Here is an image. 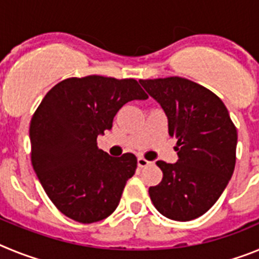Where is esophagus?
<instances>
[{
    "label": "esophagus",
    "mask_w": 259,
    "mask_h": 259,
    "mask_svg": "<svg viewBox=\"0 0 259 259\" xmlns=\"http://www.w3.org/2000/svg\"><path fill=\"white\" fill-rule=\"evenodd\" d=\"M137 164H139V167H146L149 166L150 162L148 159H145L144 157H139L137 158Z\"/></svg>",
    "instance_id": "34e87169"
}]
</instances>
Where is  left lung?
Segmentation results:
<instances>
[{
	"instance_id": "obj_1",
	"label": "left lung",
	"mask_w": 259,
	"mask_h": 259,
	"mask_svg": "<svg viewBox=\"0 0 259 259\" xmlns=\"http://www.w3.org/2000/svg\"><path fill=\"white\" fill-rule=\"evenodd\" d=\"M159 102L175 137L176 163L158 161L162 182L149 188L155 209L172 221L203 215L227 187L236 163L237 130L210 89L179 76L140 80Z\"/></svg>"
}]
</instances>
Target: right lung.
<instances>
[{
	"instance_id": "obj_1",
	"label": "right lung",
	"mask_w": 259,
	"mask_h": 259,
	"mask_svg": "<svg viewBox=\"0 0 259 259\" xmlns=\"http://www.w3.org/2000/svg\"><path fill=\"white\" fill-rule=\"evenodd\" d=\"M146 98L137 80L100 75L68 77L45 95L29 124L31 162L62 214L84 224L113 214L137 158L110 157L97 136L113 127L123 105Z\"/></svg>"
}]
</instances>
